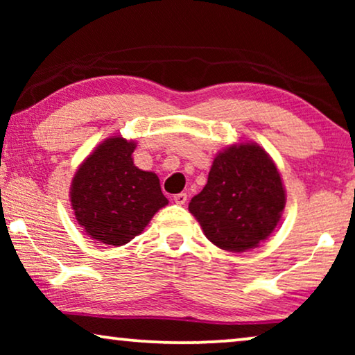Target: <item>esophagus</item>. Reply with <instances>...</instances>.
<instances>
[{
    "mask_svg": "<svg viewBox=\"0 0 355 355\" xmlns=\"http://www.w3.org/2000/svg\"><path fill=\"white\" fill-rule=\"evenodd\" d=\"M173 200L178 203V205H184V203L187 202V193L186 192H181V193H176V196L173 197Z\"/></svg>",
    "mask_w": 355,
    "mask_h": 355,
    "instance_id": "1",
    "label": "esophagus"
}]
</instances>
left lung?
Masks as SVG:
<instances>
[{
    "label": "left lung",
    "mask_w": 355,
    "mask_h": 355,
    "mask_svg": "<svg viewBox=\"0 0 355 355\" xmlns=\"http://www.w3.org/2000/svg\"><path fill=\"white\" fill-rule=\"evenodd\" d=\"M286 196L273 159L259 145H232L216 155L207 186L189 203L213 244L227 252L254 249L278 225Z\"/></svg>",
    "instance_id": "left-lung-1"
}]
</instances>
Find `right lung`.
Here are the masks:
<instances>
[{
	"label": "right lung",
	"mask_w": 355,
	"mask_h": 355,
	"mask_svg": "<svg viewBox=\"0 0 355 355\" xmlns=\"http://www.w3.org/2000/svg\"><path fill=\"white\" fill-rule=\"evenodd\" d=\"M134 148L123 137L105 140L72 179L76 220L101 244H128L168 203L157 174L134 166Z\"/></svg>",
	"instance_id": "obj_1"
}]
</instances>
